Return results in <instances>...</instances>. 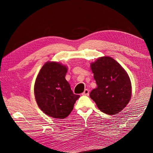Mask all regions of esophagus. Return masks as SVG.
I'll return each mask as SVG.
<instances>
[{
    "mask_svg": "<svg viewBox=\"0 0 153 153\" xmlns=\"http://www.w3.org/2000/svg\"><path fill=\"white\" fill-rule=\"evenodd\" d=\"M82 95H84V96H89V91L88 90V89H85L84 92H83V93H82Z\"/></svg>",
    "mask_w": 153,
    "mask_h": 153,
    "instance_id": "34e87169",
    "label": "esophagus"
}]
</instances>
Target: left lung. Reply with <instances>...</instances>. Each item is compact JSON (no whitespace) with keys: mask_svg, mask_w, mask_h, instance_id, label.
<instances>
[{"mask_svg":"<svg viewBox=\"0 0 153 153\" xmlns=\"http://www.w3.org/2000/svg\"><path fill=\"white\" fill-rule=\"evenodd\" d=\"M97 87L90 92L91 98L105 114H116L129 103L131 84L120 64L110 57L99 58L91 64Z\"/></svg>","mask_w":153,"mask_h":153,"instance_id":"left-lung-1","label":"left lung"}]
</instances>
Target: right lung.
<instances>
[{
	"instance_id": "add662e5",
	"label": "right lung",
	"mask_w": 153,
	"mask_h": 153,
	"mask_svg": "<svg viewBox=\"0 0 153 153\" xmlns=\"http://www.w3.org/2000/svg\"><path fill=\"white\" fill-rule=\"evenodd\" d=\"M67 68L56 62H48L41 68L36 78L34 94L40 109L53 118L68 117L80 98L73 94L66 80Z\"/></svg>"
}]
</instances>
